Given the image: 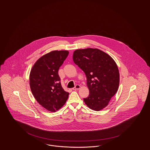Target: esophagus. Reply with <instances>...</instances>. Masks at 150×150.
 <instances>
[{"instance_id": "34e87169", "label": "esophagus", "mask_w": 150, "mask_h": 150, "mask_svg": "<svg viewBox=\"0 0 150 150\" xmlns=\"http://www.w3.org/2000/svg\"><path fill=\"white\" fill-rule=\"evenodd\" d=\"M80 88V85H78V84H77V85H76L74 87V88H72V89L74 90V91H76V90H78V89H79Z\"/></svg>"}]
</instances>
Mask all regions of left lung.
I'll return each instance as SVG.
<instances>
[{"instance_id":"left-lung-1","label":"left lung","mask_w":150,"mask_h":150,"mask_svg":"<svg viewBox=\"0 0 150 150\" xmlns=\"http://www.w3.org/2000/svg\"><path fill=\"white\" fill-rule=\"evenodd\" d=\"M74 63L84 72L89 96L84 98L87 106L94 111L106 107L118 90L120 81L117 66L112 57L98 49L75 50Z\"/></svg>"}]
</instances>
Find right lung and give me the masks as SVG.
Here are the masks:
<instances>
[{
    "mask_svg": "<svg viewBox=\"0 0 150 150\" xmlns=\"http://www.w3.org/2000/svg\"><path fill=\"white\" fill-rule=\"evenodd\" d=\"M68 54L67 50L52 51L38 59L30 71L31 92L37 102L51 112L60 109L69 97L58 72Z\"/></svg>",
    "mask_w": 150,
    "mask_h": 150,
    "instance_id": "right-lung-1",
    "label": "right lung"
}]
</instances>
